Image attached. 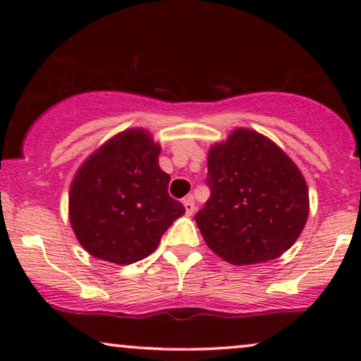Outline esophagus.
I'll use <instances>...</instances> for the list:
<instances>
[{
	"mask_svg": "<svg viewBox=\"0 0 361 361\" xmlns=\"http://www.w3.org/2000/svg\"><path fill=\"white\" fill-rule=\"evenodd\" d=\"M182 204H184V209H185V214L187 215H192L195 212V202H194V197L192 195H189V197H185L184 199V202H182Z\"/></svg>",
	"mask_w": 361,
	"mask_h": 361,
	"instance_id": "esophagus-1",
	"label": "esophagus"
}]
</instances>
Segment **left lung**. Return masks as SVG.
<instances>
[{"mask_svg": "<svg viewBox=\"0 0 361 361\" xmlns=\"http://www.w3.org/2000/svg\"><path fill=\"white\" fill-rule=\"evenodd\" d=\"M210 199L195 215L205 243L235 266L279 258L302 233L309 189L295 162L268 136L235 128L210 146Z\"/></svg>", "mask_w": 361, "mask_h": 361, "instance_id": "8db88e82", "label": "left lung"}]
</instances>
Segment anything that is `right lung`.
Segmentation results:
<instances>
[{
	"mask_svg": "<svg viewBox=\"0 0 361 361\" xmlns=\"http://www.w3.org/2000/svg\"><path fill=\"white\" fill-rule=\"evenodd\" d=\"M161 145L145 128H128L97 147L68 190V220L82 248L115 264L145 259L172 221L185 214L167 194Z\"/></svg>",
	"mask_w": 361,
	"mask_h": 361,
	"instance_id": "add662e5",
	"label": "right lung"
}]
</instances>
